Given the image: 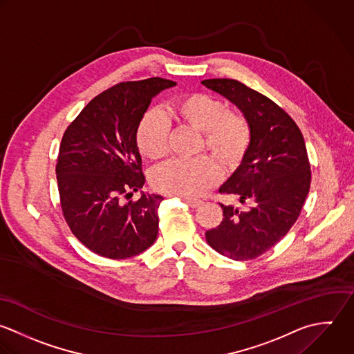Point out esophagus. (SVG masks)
<instances>
[{
  "instance_id": "34e87169",
  "label": "esophagus",
  "mask_w": 354,
  "mask_h": 354,
  "mask_svg": "<svg viewBox=\"0 0 354 354\" xmlns=\"http://www.w3.org/2000/svg\"><path fill=\"white\" fill-rule=\"evenodd\" d=\"M185 203H186L187 205H190L192 208H197V207H200L204 201L200 200V198H186Z\"/></svg>"
}]
</instances>
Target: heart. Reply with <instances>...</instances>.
I'll return each mask as SVG.
<instances>
[{
	"instance_id": "obj_1",
	"label": "heart",
	"mask_w": 354,
	"mask_h": 354,
	"mask_svg": "<svg viewBox=\"0 0 354 354\" xmlns=\"http://www.w3.org/2000/svg\"><path fill=\"white\" fill-rule=\"evenodd\" d=\"M167 115L179 124L203 132V146L223 171L236 169L244 160L251 142L247 118L227 110L223 100L207 93L178 97ZM140 153L158 160L168 151V124L157 111H147L136 131ZM218 179V169L207 157L171 160L154 169L151 183L156 190L176 197H196Z\"/></svg>"
}]
</instances>
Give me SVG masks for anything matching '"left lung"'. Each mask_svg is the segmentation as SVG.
Returning <instances> with one entry per match:
<instances>
[{
	"mask_svg": "<svg viewBox=\"0 0 354 354\" xmlns=\"http://www.w3.org/2000/svg\"><path fill=\"white\" fill-rule=\"evenodd\" d=\"M225 96L247 118L251 142L219 193L236 196L247 208L221 204L223 219L207 230V243L234 259H254L274 247L297 222L310 189V164L304 135L273 100L237 80L201 81Z\"/></svg>",
	"mask_w": 354,
	"mask_h": 354,
	"instance_id": "obj_1",
	"label": "left lung"
}]
</instances>
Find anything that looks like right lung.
<instances>
[{"label": "right lung", "instance_id": "1", "mask_svg": "<svg viewBox=\"0 0 354 354\" xmlns=\"http://www.w3.org/2000/svg\"><path fill=\"white\" fill-rule=\"evenodd\" d=\"M176 82L164 78L120 82L93 97L67 127L56 179L63 216L92 252L127 259L146 251L158 234V194L129 198L145 185L136 142L151 99Z\"/></svg>", "mask_w": 354, "mask_h": 354}]
</instances>
